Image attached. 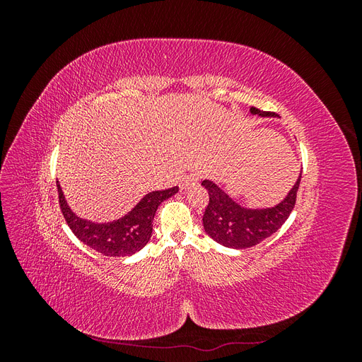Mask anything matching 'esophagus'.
Segmentation results:
<instances>
[{"mask_svg":"<svg viewBox=\"0 0 362 362\" xmlns=\"http://www.w3.org/2000/svg\"><path fill=\"white\" fill-rule=\"evenodd\" d=\"M198 182H199V175L198 173H190L185 178H182L181 189L182 190H189V189L194 187V185H198Z\"/></svg>","mask_w":362,"mask_h":362,"instance_id":"esophagus-1","label":"esophagus"}]
</instances>
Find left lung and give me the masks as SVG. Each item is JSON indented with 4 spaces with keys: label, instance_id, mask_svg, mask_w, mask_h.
Segmentation results:
<instances>
[{
    "label": "left lung",
    "instance_id": "1",
    "mask_svg": "<svg viewBox=\"0 0 362 362\" xmlns=\"http://www.w3.org/2000/svg\"><path fill=\"white\" fill-rule=\"evenodd\" d=\"M249 112L259 117L273 116L255 107H250ZM300 178L302 172L282 201L276 205L262 208H250L238 204L214 181L204 180L202 185L210 194V202L202 217L205 233L218 245L231 249H246L261 243L286 223L296 204Z\"/></svg>",
    "mask_w": 362,
    "mask_h": 362
}]
</instances>
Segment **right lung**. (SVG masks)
Returning a JSON list of instances; mask_svg holds the SVG:
<instances>
[{
    "mask_svg": "<svg viewBox=\"0 0 362 362\" xmlns=\"http://www.w3.org/2000/svg\"><path fill=\"white\" fill-rule=\"evenodd\" d=\"M59 202L72 233L86 246L105 257H129L144 249L152 235V222L161 202L178 193V187L146 193L131 211L112 222H92L76 216L64 198L57 181Z\"/></svg>",
    "mask_w": 362,
    "mask_h": 362,
    "instance_id": "add662e5",
    "label": "right lung"
}]
</instances>
